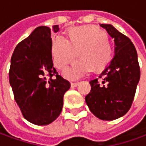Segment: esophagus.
Wrapping results in <instances>:
<instances>
[{
  "mask_svg": "<svg viewBox=\"0 0 146 146\" xmlns=\"http://www.w3.org/2000/svg\"><path fill=\"white\" fill-rule=\"evenodd\" d=\"M78 85V82H71V87L73 88V87H76Z\"/></svg>",
  "mask_w": 146,
  "mask_h": 146,
  "instance_id": "1",
  "label": "esophagus"
}]
</instances>
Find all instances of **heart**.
<instances>
[{
	"instance_id": "heart-1",
	"label": "heart",
	"mask_w": 146,
	"mask_h": 146,
	"mask_svg": "<svg viewBox=\"0 0 146 146\" xmlns=\"http://www.w3.org/2000/svg\"><path fill=\"white\" fill-rule=\"evenodd\" d=\"M69 40L61 35L54 38L52 45L53 61L59 69L72 64L80 52V60L64 72V76L74 80L93 71L102 70L111 62L113 55L108 35L94 26L73 27L68 31Z\"/></svg>"
}]
</instances>
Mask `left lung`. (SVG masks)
I'll use <instances>...</instances> for the list:
<instances>
[{
  "label": "left lung",
  "mask_w": 146,
  "mask_h": 146,
  "mask_svg": "<svg viewBox=\"0 0 146 146\" xmlns=\"http://www.w3.org/2000/svg\"><path fill=\"white\" fill-rule=\"evenodd\" d=\"M114 38L115 56L98 78L90 82L86 103L90 111L103 120H114L130 109L140 80L137 53L132 41L112 25L101 24Z\"/></svg>",
  "instance_id": "left-lung-1"
}]
</instances>
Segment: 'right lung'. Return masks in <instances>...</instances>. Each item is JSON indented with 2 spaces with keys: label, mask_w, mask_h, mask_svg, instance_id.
<instances>
[{
  "label": "right lung",
  "mask_w": 146,
  "mask_h": 146,
  "mask_svg": "<svg viewBox=\"0 0 146 146\" xmlns=\"http://www.w3.org/2000/svg\"><path fill=\"white\" fill-rule=\"evenodd\" d=\"M59 26L35 28L13 51L9 83L24 118L36 125H47L61 113L64 93L70 83L53 67L52 33Z\"/></svg>",
  "instance_id": "obj_1"
}]
</instances>
